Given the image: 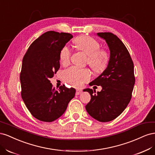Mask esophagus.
Wrapping results in <instances>:
<instances>
[{
    "label": "esophagus",
    "mask_w": 155,
    "mask_h": 155,
    "mask_svg": "<svg viewBox=\"0 0 155 155\" xmlns=\"http://www.w3.org/2000/svg\"><path fill=\"white\" fill-rule=\"evenodd\" d=\"M81 93H82V91H81V90H80V89H77V90H76V95L81 94Z\"/></svg>",
    "instance_id": "esophagus-1"
}]
</instances>
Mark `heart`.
<instances>
[{"label":"heart","mask_w":155,"mask_h":155,"mask_svg":"<svg viewBox=\"0 0 155 155\" xmlns=\"http://www.w3.org/2000/svg\"><path fill=\"white\" fill-rule=\"evenodd\" d=\"M75 47L78 50L83 51L88 55L87 63L96 72L104 70L109 62V56L104 49L100 48V43L91 37L81 35L74 40ZM72 56V51L68 46L61 50L60 61L63 65L69 64ZM91 74L87 68L74 66L65 70L63 78L67 83L75 87H80L91 79Z\"/></svg>","instance_id":"heart-1"}]
</instances>
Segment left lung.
I'll return each mask as SVG.
<instances>
[{
	"mask_svg": "<svg viewBox=\"0 0 155 155\" xmlns=\"http://www.w3.org/2000/svg\"><path fill=\"white\" fill-rule=\"evenodd\" d=\"M110 50L107 67L90 85L101 86L97 92L86 88L91 99L85 106L89 115L101 122L114 120L125 109L132 97L135 83L134 64L129 51L118 37L110 32L97 33Z\"/></svg>",
	"mask_w": 155,
	"mask_h": 155,
	"instance_id": "obj_1",
	"label": "left lung"
}]
</instances>
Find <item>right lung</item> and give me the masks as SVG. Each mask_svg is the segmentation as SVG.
Wrapping results in <instances>:
<instances>
[{
  "label": "right lung",
  "instance_id": "obj_1",
  "mask_svg": "<svg viewBox=\"0 0 155 155\" xmlns=\"http://www.w3.org/2000/svg\"><path fill=\"white\" fill-rule=\"evenodd\" d=\"M73 37L68 33L48 31L35 39L22 59L20 74L21 97L37 120L51 122L61 116L76 89L52 87L49 80L60 67L61 50Z\"/></svg>",
  "mask_w": 155,
  "mask_h": 155
}]
</instances>
